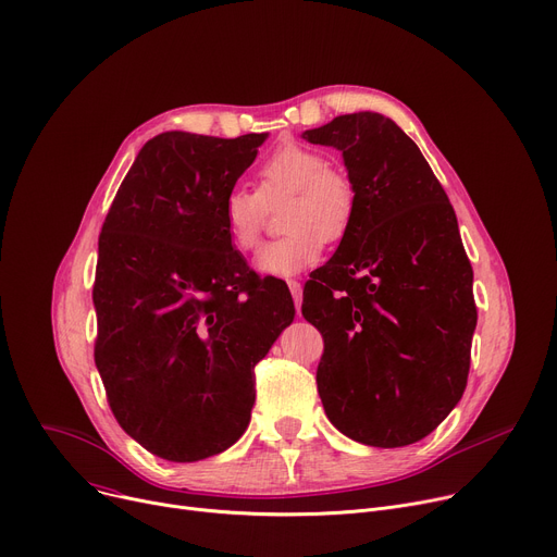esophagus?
I'll use <instances>...</instances> for the list:
<instances>
[{"mask_svg": "<svg viewBox=\"0 0 557 557\" xmlns=\"http://www.w3.org/2000/svg\"><path fill=\"white\" fill-rule=\"evenodd\" d=\"M287 285H289V292H292V298H294V306L298 310V308H301V301H304V287L298 281H289Z\"/></svg>", "mask_w": 557, "mask_h": 557, "instance_id": "obj_1", "label": "esophagus"}]
</instances>
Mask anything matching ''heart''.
I'll list each match as a JSON object with an SVG mask.
<instances>
[{"instance_id": "1", "label": "heart", "mask_w": 557, "mask_h": 557, "mask_svg": "<svg viewBox=\"0 0 557 557\" xmlns=\"http://www.w3.org/2000/svg\"><path fill=\"white\" fill-rule=\"evenodd\" d=\"M259 191L232 187L223 198V223L238 249H251L261 238L268 207L287 198L281 227L287 232L259 249L253 268L287 278L319 263L323 245L346 238L357 211V189L346 171L304 145L274 149L256 171Z\"/></svg>"}]
</instances>
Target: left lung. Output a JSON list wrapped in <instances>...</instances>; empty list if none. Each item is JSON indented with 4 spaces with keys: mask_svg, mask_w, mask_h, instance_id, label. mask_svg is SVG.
I'll use <instances>...</instances> for the list:
<instances>
[{
    "mask_svg": "<svg viewBox=\"0 0 557 557\" xmlns=\"http://www.w3.org/2000/svg\"><path fill=\"white\" fill-rule=\"evenodd\" d=\"M304 138L344 153L357 189L350 232L304 287L301 312L323 336L319 397L355 442L414 444L457 406L470 370L478 306L455 209L386 115H338Z\"/></svg>",
    "mask_w": 557,
    "mask_h": 557,
    "instance_id": "1",
    "label": "left lung"
}]
</instances>
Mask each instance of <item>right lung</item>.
Wrapping results in <instances>:
<instances>
[{"label":"right lung","mask_w":557,"mask_h":557,"mask_svg":"<svg viewBox=\"0 0 557 557\" xmlns=\"http://www.w3.org/2000/svg\"><path fill=\"white\" fill-rule=\"evenodd\" d=\"M265 138L156 136L100 232L96 366L122 431L169 461L240 440L253 368L294 319L287 285L249 270L221 213Z\"/></svg>","instance_id":"obj_1"}]
</instances>
